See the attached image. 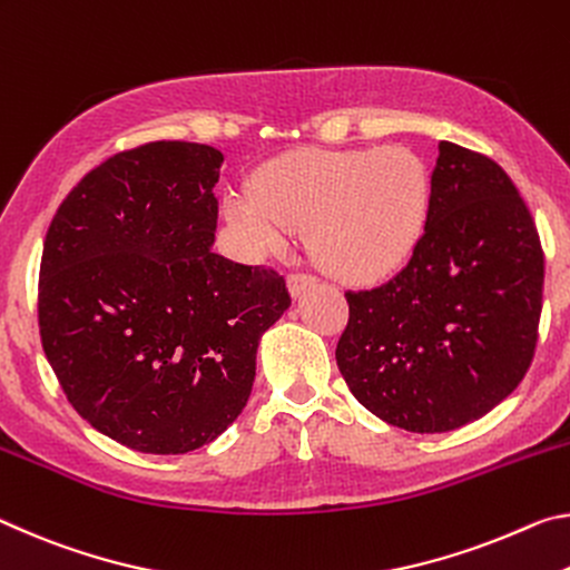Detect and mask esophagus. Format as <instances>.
Here are the masks:
<instances>
[{
    "instance_id": "esophagus-1",
    "label": "esophagus",
    "mask_w": 570,
    "mask_h": 570,
    "mask_svg": "<svg viewBox=\"0 0 570 570\" xmlns=\"http://www.w3.org/2000/svg\"><path fill=\"white\" fill-rule=\"evenodd\" d=\"M315 283H318V277L315 275H311V273H291L287 275V287H291V293H293V297H297L301 293H305L307 287H313Z\"/></svg>"
}]
</instances>
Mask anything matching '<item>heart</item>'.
<instances>
[{
	"instance_id": "obj_1",
	"label": "heart",
	"mask_w": 570,
	"mask_h": 570,
	"mask_svg": "<svg viewBox=\"0 0 570 570\" xmlns=\"http://www.w3.org/2000/svg\"><path fill=\"white\" fill-rule=\"evenodd\" d=\"M432 179L404 146L379 151H311L273 166L257 191L227 199V217L252 245L279 252L295 229L333 275L376 283L409 263L424 237Z\"/></svg>"
}]
</instances>
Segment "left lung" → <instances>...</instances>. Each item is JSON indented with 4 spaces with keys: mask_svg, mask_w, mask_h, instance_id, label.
I'll return each instance as SVG.
<instances>
[{
    "mask_svg": "<svg viewBox=\"0 0 570 570\" xmlns=\"http://www.w3.org/2000/svg\"><path fill=\"white\" fill-rule=\"evenodd\" d=\"M543 247L510 176L440 141L432 209L406 267L346 293L335 361L371 414L406 432L470 424L510 396L535 356Z\"/></svg>",
    "mask_w": 570,
    "mask_h": 570,
    "instance_id": "left-lung-1",
    "label": "left lung"
}]
</instances>
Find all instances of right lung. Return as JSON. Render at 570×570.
Listing matches in <instances>:
<instances>
[{"label":"right lung","mask_w":570,"mask_h":570,"mask_svg":"<svg viewBox=\"0 0 570 570\" xmlns=\"http://www.w3.org/2000/svg\"><path fill=\"white\" fill-rule=\"evenodd\" d=\"M222 151L154 141L62 199L37 283L45 356L110 440L151 454L209 444L245 409L259 335L293 303L275 267L212 252Z\"/></svg>","instance_id":"right-lung-1"}]
</instances>
